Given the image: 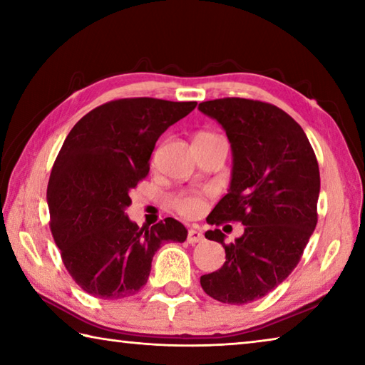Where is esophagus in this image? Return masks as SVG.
Masks as SVG:
<instances>
[{
    "instance_id": "34e87169",
    "label": "esophagus",
    "mask_w": 365,
    "mask_h": 365,
    "mask_svg": "<svg viewBox=\"0 0 365 365\" xmlns=\"http://www.w3.org/2000/svg\"><path fill=\"white\" fill-rule=\"evenodd\" d=\"M187 240H188V243H191V245L201 243L202 240H205V235H202L200 230H197V228H190Z\"/></svg>"
}]
</instances>
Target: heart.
Returning <instances> with one entry per match:
<instances>
[{"label": "heart", "instance_id": "obj_1", "mask_svg": "<svg viewBox=\"0 0 365 365\" xmlns=\"http://www.w3.org/2000/svg\"><path fill=\"white\" fill-rule=\"evenodd\" d=\"M205 137H214L212 133H200L196 135V138H205ZM172 206L175 211L187 219H195L200 215L206 207L205 197L197 193H178L174 200H172Z\"/></svg>", "mask_w": 365, "mask_h": 365}]
</instances>
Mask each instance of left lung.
I'll return each mask as SVG.
<instances>
[{
    "label": "left lung",
    "instance_id": "8db88e82",
    "mask_svg": "<svg viewBox=\"0 0 365 365\" xmlns=\"http://www.w3.org/2000/svg\"><path fill=\"white\" fill-rule=\"evenodd\" d=\"M197 109L217 120L232 145L228 193L209 214L206 238L225 250L219 270L201 277L206 294L228 304L262 298L292 274L317 225L320 174L316 153L292 115L270 103L220 98ZM242 221L225 244L218 227Z\"/></svg>",
    "mask_w": 365,
    "mask_h": 365
}]
</instances>
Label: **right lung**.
<instances>
[{"label":"right lung","mask_w":365,"mask_h":365,"mask_svg":"<svg viewBox=\"0 0 365 365\" xmlns=\"http://www.w3.org/2000/svg\"><path fill=\"white\" fill-rule=\"evenodd\" d=\"M195 108L196 101L123 98L90 110L67 135L48 182L49 228L83 292L101 299L138 293L160 245L187 240L178 220L140 228L125 207L150 172L158 138Z\"/></svg>","instance_id":"add662e5"}]
</instances>
